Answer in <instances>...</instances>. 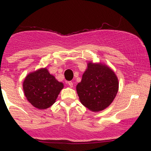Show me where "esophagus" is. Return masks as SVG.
Wrapping results in <instances>:
<instances>
[{"label":"esophagus","mask_w":151,"mask_h":151,"mask_svg":"<svg viewBox=\"0 0 151 151\" xmlns=\"http://www.w3.org/2000/svg\"><path fill=\"white\" fill-rule=\"evenodd\" d=\"M67 84H69V86H70V87H72V86H73V83H72V81H68V83H67Z\"/></svg>","instance_id":"1"}]
</instances>
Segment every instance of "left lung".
<instances>
[{
    "instance_id": "1",
    "label": "left lung",
    "mask_w": 151,
    "mask_h": 151,
    "mask_svg": "<svg viewBox=\"0 0 151 151\" xmlns=\"http://www.w3.org/2000/svg\"><path fill=\"white\" fill-rule=\"evenodd\" d=\"M119 90V81L109 67L89 62L77 91L81 103L92 111H100L111 104Z\"/></svg>"
}]
</instances>
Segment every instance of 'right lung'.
<instances>
[{
	"label": "right lung",
	"instance_id": "1",
	"mask_svg": "<svg viewBox=\"0 0 151 151\" xmlns=\"http://www.w3.org/2000/svg\"><path fill=\"white\" fill-rule=\"evenodd\" d=\"M64 87L46 68L29 74L23 82V90L28 101L39 109L49 108L55 103Z\"/></svg>",
	"mask_w": 151,
	"mask_h": 151
}]
</instances>
